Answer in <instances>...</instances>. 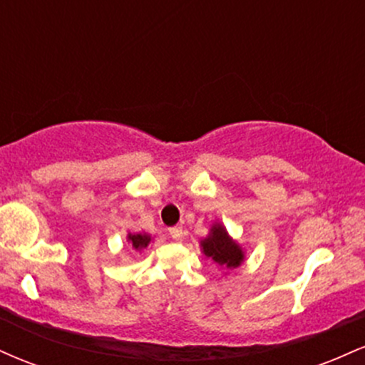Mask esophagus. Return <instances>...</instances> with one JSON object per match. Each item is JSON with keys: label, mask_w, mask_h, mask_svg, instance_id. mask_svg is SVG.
Here are the masks:
<instances>
[{"label": "esophagus", "mask_w": 365, "mask_h": 365, "mask_svg": "<svg viewBox=\"0 0 365 365\" xmlns=\"http://www.w3.org/2000/svg\"><path fill=\"white\" fill-rule=\"evenodd\" d=\"M170 235L171 238H175V240H182L185 232H183L182 226H173V228H170Z\"/></svg>", "instance_id": "obj_1"}]
</instances>
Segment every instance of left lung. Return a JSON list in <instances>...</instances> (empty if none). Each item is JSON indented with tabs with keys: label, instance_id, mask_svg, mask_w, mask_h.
<instances>
[{
	"label": "left lung",
	"instance_id": "obj_1",
	"mask_svg": "<svg viewBox=\"0 0 365 365\" xmlns=\"http://www.w3.org/2000/svg\"><path fill=\"white\" fill-rule=\"evenodd\" d=\"M199 244L202 254L207 259H211L216 266H220L221 269L233 271L245 261L244 247L238 244L235 238H232L228 230L220 221L211 225L209 235L204 237Z\"/></svg>",
	"mask_w": 365,
	"mask_h": 365
}]
</instances>
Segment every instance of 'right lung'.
<instances>
[{"mask_svg": "<svg viewBox=\"0 0 365 365\" xmlns=\"http://www.w3.org/2000/svg\"><path fill=\"white\" fill-rule=\"evenodd\" d=\"M127 242H128V245L132 247L133 250H135V252H140V250H144L145 247H148L150 242H153V237H150L149 233H133V232H128Z\"/></svg>", "mask_w": 365, "mask_h": 365, "instance_id": "1", "label": "right lung"}]
</instances>
